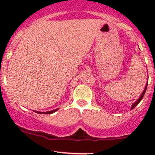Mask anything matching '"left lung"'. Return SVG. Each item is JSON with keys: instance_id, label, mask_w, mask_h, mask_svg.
<instances>
[{"instance_id": "left-lung-1", "label": "left lung", "mask_w": 155, "mask_h": 155, "mask_svg": "<svg viewBox=\"0 0 155 155\" xmlns=\"http://www.w3.org/2000/svg\"><path fill=\"white\" fill-rule=\"evenodd\" d=\"M147 85H148V83L146 84V86H145V90L143 91V94H142V95H141V96H140V97L139 98V99L137 100V101H136V102L134 103V104H133V105H132V107H131V109H134V107H137V106L139 104H140V101H142V99H143V97H144V94H145V91H146V88H147Z\"/></svg>"}]
</instances>
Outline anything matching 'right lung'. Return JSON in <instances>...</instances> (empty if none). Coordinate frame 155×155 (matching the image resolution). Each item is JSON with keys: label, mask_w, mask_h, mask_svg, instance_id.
<instances>
[{"label": "right lung", "mask_w": 155, "mask_h": 155, "mask_svg": "<svg viewBox=\"0 0 155 155\" xmlns=\"http://www.w3.org/2000/svg\"><path fill=\"white\" fill-rule=\"evenodd\" d=\"M58 110L57 109H54V110H52V111H49V112H37V113H40V114H51V113H54V112H56V111ZM34 112H36V111H34Z\"/></svg>", "instance_id": "obj_1"}]
</instances>
